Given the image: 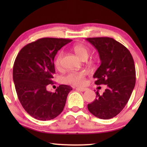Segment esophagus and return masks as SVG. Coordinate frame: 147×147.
Segmentation results:
<instances>
[{"label":"esophagus","instance_id":"esophagus-1","mask_svg":"<svg viewBox=\"0 0 147 147\" xmlns=\"http://www.w3.org/2000/svg\"><path fill=\"white\" fill-rule=\"evenodd\" d=\"M77 89H78V90H79V91H82V92H84V91H86L87 89V88H76Z\"/></svg>","mask_w":147,"mask_h":147}]
</instances>
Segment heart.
<instances>
[{
	"label": "heart",
	"instance_id": "1",
	"mask_svg": "<svg viewBox=\"0 0 147 147\" xmlns=\"http://www.w3.org/2000/svg\"><path fill=\"white\" fill-rule=\"evenodd\" d=\"M74 53L82 59H86L88 58L89 54V50L86 46L83 44H76L73 47ZM63 55V52L60 51L56 56L55 61V65L57 67L60 66L61 58ZM86 76L85 71H72L68 73L67 75L63 77V81L65 83L71 84L75 86H81L84 82V78Z\"/></svg>",
	"mask_w": 147,
	"mask_h": 147
}]
</instances>
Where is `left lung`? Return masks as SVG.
<instances>
[{
	"label": "left lung",
	"instance_id": "left-lung-1",
	"mask_svg": "<svg viewBox=\"0 0 147 147\" xmlns=\"http://www.w3.org/2000/svg\"><path fill=\"white\" fill-rule=\"evenodd\" d=\"M93 45L101 64L95 71L94 84L108 88L102 95L88 105V110L96 117L109 119L123 110L130 98L136 84V68L131 53L123 45L111 38H86Z\"/></svg>",
	"mask_w": 147,
	"mask_h": 147
}]
</instances>
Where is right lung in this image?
Listing matches in <instances>:
<instances>
[{
    "label": "right lung",
    "instance_id": "add662e5",
    "mask_svg": "<svg viewBox=\"0 0 147 147\" xmlns=\"http://www.w3.org/2000/svg\"><path fill=\"white\" fill-rule=\"evenodd\" d=\"M71 39L45 38L24 46L17 54L13 68V80L17 96L30 115L40 121L56 118L63 110L73 88L60 85L54 93L47 87L55 73L54 59L61 47Z\"/></svg>",
    "mask_w": 147,
    "mask_h": 147
}]
</instances>
